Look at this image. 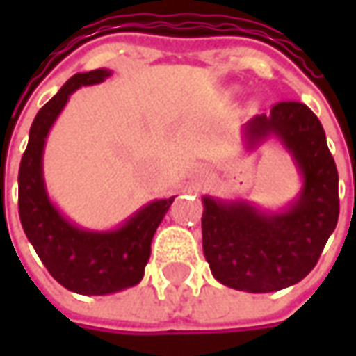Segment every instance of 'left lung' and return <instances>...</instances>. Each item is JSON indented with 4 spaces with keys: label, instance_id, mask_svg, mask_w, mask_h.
Listing matches in <instances>:
<instances>
[{
    "label": "left lung",
    "instance_id": "8db88e82",
    "mask_svg": "<svg viewBox=\"0 0 356 356\" xmlns=\"http://www.w3.org/2000/svg\"><path fill=\"white\" fill-rule=\"evenodd\" d=\"M254 150L276 139L301 175L298 198L278 211L248 200L204 196L202 246L211 275L229 288L267 293L303 280L318 261L339 217L337 170L318 118L305 104L278 102L242 127Z\"/></svg>",
    "mask_w": 356,
    "mask_h": 356
}]
</instances>
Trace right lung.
<instances>
[{
  "label": "right lung",
  "mask_w": 356,
  "mask_h": 356,
  "mask_svg": "<svg viewBox=\"0 0 356 356\" xmlns=\"http://www.w3.org/2000/svg\"><path fill=\"white\" fill-rule=\"evenodd\" d=\"M99 68L72 76L38 112L19 170V216L30 244L51 276L81 296H106L131 288L145 275L150 244L175 196L152 200L110 231H89L74 225L51 202L43 179V148L70 95L83 86L110 78Z\"/></svg>",
  "instance_id": "1"
}]
</instances>
